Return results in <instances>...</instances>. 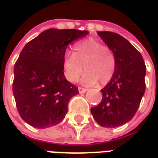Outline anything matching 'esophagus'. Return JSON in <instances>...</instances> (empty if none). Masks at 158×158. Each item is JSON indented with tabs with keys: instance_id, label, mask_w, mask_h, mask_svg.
<instances>
[{
	"instance_id": "34e87169",
	"label": "esophagus",
	"mask_w": 158,
	"mask_h": 158,
	"mask_svg": "<svg viewBox=\"0 0 158 158\" xmlns=\"http://www.w3.org/2000/svg\"><path fill=\"white\" fill-rule=\"evenodd\" d=\"M78 91L80 94H84L87 92V89L86 88H78Z\"/></svg>"
}]
</instances>
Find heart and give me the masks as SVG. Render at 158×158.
I'll return each mask as SVG.
<instances>
[{
  "label": "heart",
  "mask_w": 158,
  "mask_h": 158,
  "mask_svg": "<svg viewBox=\"0 0 158 158\" xmlns=\"http://www.w3.org/2000/svg\"><path fill=\"white\" fill-rule=\"evenodd\" d=\"M63 64L68 81L76 82L85 70L87 73L81 79L82 84L104 85L115 72L116 58L111 49L97 40L88 39L75 45L73 54H67Z\"/></svg>",
  "instance_id": "b5f03b06"
}]
</instances>
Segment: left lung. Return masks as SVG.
<instances>
[{
  "label": "left lung",
  "instance_id": "left-lung-1",
  "mask_svg": "<svg viewBox=\"0 0 158 158\" xmlns=\"http://www.w3.org/2000/svg\"><path fill=\"white\" fill-rule=\"evenodd\" d=\"M116 58L111 79L101 89L102 100L91 108L94 120L104 127H116L134 117L145 94L146 72L140 52L122 35L110 31H98Z\"/></svg>",
  "mask_w": 158,
  "mask_h": 158
}]
</instances>
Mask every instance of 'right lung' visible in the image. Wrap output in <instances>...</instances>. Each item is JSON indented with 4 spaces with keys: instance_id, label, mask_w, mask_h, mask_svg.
Returning <instances> with one entry per match:
<instances>
[{
    "instance_id": "right-lung-1",
    "label": "right lung",
    "mask_w": 158,
    "mask_h": 158,
    "mask_svg": "<svg viewBox=\"0 0 158 158\" xmlns=\"http://www.w3.org/2000/svg\"><path fill=\"white\" fill-rule=\"evenodd\" d=\"M88 34L75 29H48L23 47L14 65L13 92L25 123L47 128L63 121L69 100L79 94L64 74L65 51L70 42Z\"/></svg>"
}]
</instances>
